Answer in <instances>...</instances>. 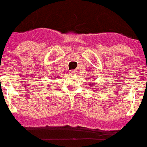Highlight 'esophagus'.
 Masks as SVG:
<instances>
[{"label":"esophagus","mask_w":147,"mask_h":147,"mask_svg":"<svg viewBox=\"0 0 147 147\" xmlns=\"http://www.w3.org/2000/svg\"><path fill=\"white\" fill-rule=\"evenodd\" d=\"M69 73H70L71 74H76L75 70H71V71L69 72Z\"/></svg>","instance_id":"34e87169"}]
</instances>
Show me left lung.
I'll list each match as a JSON object with an SVG mask.
<instances>
[{"instance_id": "obj_1", "label": "left lung", "mask_w": 147, "mask_h": 147, "mask_svg": "<svg viewBox=\"0 0 147 147\" xmlns=\"http://www.w3.org/2000/svg\"><path fill=\"white\" fill-rule=\"evenodd\" d=\"M92 84H95V83H92Z\"/></svg>"}]
</instances>
